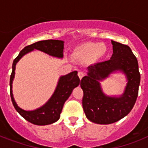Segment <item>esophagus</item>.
Here are the masks:
<instances>
[{"label":"esophagus","mask_w":148,"mask_h":148,"mask_svg":"<svg viewBox=\"0 0 148 148\" xmlns=\"http://www.w3.org/2000/svg\"><path fill=\"white\" fill-rule=\"evenodd\" d=\"M77 75H78L79 78L82 79V77H83L84 76V73L83 71H79L78 74H77Z\"/></svg>","instance_id":"esophagus-1"}]
</instances>
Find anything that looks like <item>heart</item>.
<instances>
[{
    "mask_svg": "<svg viewBox=\"0 0 148 148\" xmlns=\"http://www.w3.org/2000/svg\"><path fill=\"white\" fill-rule=\"evenodd\" d=\"M106 47L103 45H98L95 43H84L77 47L74 53L77 56L82 57H91L99 58L104 55Z\"/></svg>",
    "mask_w": 148,
    "mask_h": 148,
    "instance_id": "heart-1",
    "label": "heart"
}]
</instances>
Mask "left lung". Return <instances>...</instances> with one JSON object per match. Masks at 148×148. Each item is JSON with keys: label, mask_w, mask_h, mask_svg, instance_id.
<instances>
[{"label": "left lung", "mask_w": 148, "mask_h": 148, "mask_svg": "<svg viewBox=\"0 0 148 148\" xmlns=\"http://www.w3.org/2000/svg\"><path fill=\"white\" fill-rule=\"evenodd\" d=\"M113 55L110 60L88 67V76L81 81L84 91L82 105L87 118L100 124H109L119 121L132 110L138 95L140 74L137 58L129 46L111 40ZM126 74L129 83L120 98L106 96L101 90L99 81L115 70Z\"/></svg>", "instance_id": "left-lung-1"}]
</instances>
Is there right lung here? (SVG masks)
<instances>
[{
	"mask_svg": "<svg viewBox=\"0 0 148 148\" xmlns=\"http://www.w3.org/2000/svg\"><path fill=\"white\" fill-rule=\"evenodd\" d=\"M39 50L49 55L63 58L64 41L58 40H40L31 45L26 46L21 51L18 56L14 60L12 64V72L10 77V95L13 105L20 115L31 124L36 125H47L53 124L60 118L64 103L70 97L72 90L80 84V79L77 76V72L73 71L70 74L62 76L59 80L55 91L49 101L41 108L35 110L27 111L22 110L15 103L12 94V81L14 77L15 66L17 61L25 54L33 50Z\"/></svg>",
	"mask_w": 148,
	"mask_h": 148,
	"instance_id": "1",
	"label": "right lung"
}]
</instances>
